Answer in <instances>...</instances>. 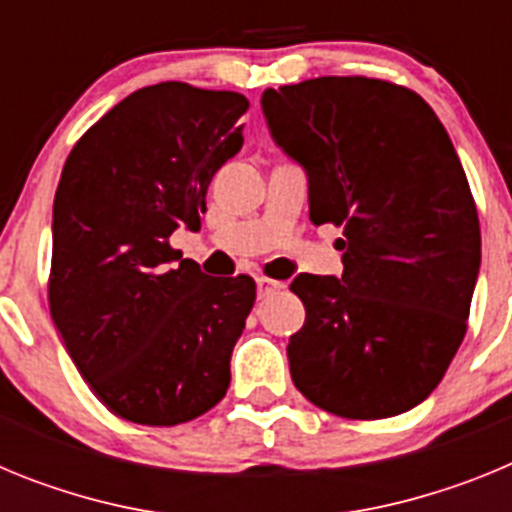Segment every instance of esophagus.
Returning a JSON list of instances; mask_svg holds the SVG:
<instances>
[{
  "mask_svg": "<svg viewBox=\"0 0 512 512\" xmlns=\"http://www.w3.org/2000/svg\"><path fill=\"white\" fill-rule=\"evenodd\" d=\"M256 289H259V297H261V300H264V297H269L271 292H277V289H282V282H277V279L259 277V279H256Z\"/></svg>",
  "mask_w": 512,
  "mask_h": 512,
  "instance_id": "obj_1",
  "label": "esophagus"
}]
</instances>
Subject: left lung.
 Instances as JSON below:
<instances>
[{
    "label": "left lung",
    "instance_id": "obj_1",
    "mask_svg": "<svg viewBox=\"0 0 512 512\" xmlns=\"http://www.w3.org/2000/svg\"><path fill=\"white\" fill-rule=\"evenodd\" d=\"M266 125L307 174L310 220L343 228V274H300L297 390L341 418L408 413L467 333L479 217L449 133L423 97L366 76L266 89Z\"/></svg>",
    "mask_w": 512,
    "mask_h": 512
}]
</instances>
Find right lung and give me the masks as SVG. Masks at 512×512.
Instances as JSON below:
<instances>
[{"instance_id":"right-lung-1","label":"right lung","mask_w":512,"mask_h":512,"mask_svg":"<svg viewBox=\"0 0 512 512\" xmlns=\"http://www.w3.org/2000/svg\"><path fill=\"white\" fill-rule=\"evenodd\" d=\"M246 110L238 92L164 81L115 104L63 164L51 318L97 400L130 423H187L230 387L256 284L207 277L169 235L200 225L212 176L241 151Z\"/></svg>"}]
</instances>
